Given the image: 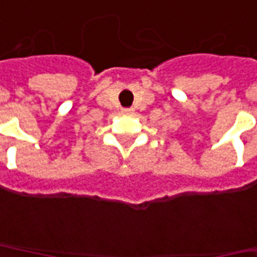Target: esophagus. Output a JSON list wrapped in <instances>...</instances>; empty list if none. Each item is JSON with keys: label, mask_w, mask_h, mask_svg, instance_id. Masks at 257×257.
Here are the masks:
<instances>
[{"label": "esophagus", "mask_w": 257, "mask_h": 257, "mask_svg": "<svg viewBox=\"0 0 257 257\" xmlns=\"http://www.w3.org/2000/svg\"><path fill=\"white\" fill-rule=\"evenodd\" d=\"M121 112H122V114H125V115L134 114V108H122Z\"/></svg>", "instance_id": "esophagus-1"}]
</instances>
